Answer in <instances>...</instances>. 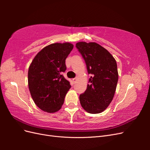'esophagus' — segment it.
<instances>
[{"label":"esophagus","mask_w":150,"mask_h":150,"mask_svg":"<svg viewBox=\"0 0 150 150\" xmlns=\"http://www.w3.org/2000/svg\"><path fill=\"white\" fill-rule=\"evenodd\" d=\"M77 79H78V78H73V79H72V81H73V83H75L76 82Z\"/></svg>","instance_id":"esophagus-1"}]
</instances>
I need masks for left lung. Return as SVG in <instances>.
Instances as JSON below:
<instances>
[{
	"label": "left lung",
	"instance_id": "obj_1",
	"mask_svg": "<svg viewBox=\"0 0 150 150\" xmlns=\"http://www.w3.org/2000/svg\"><path fill=\"white\" fill-rule=\"evenodd\" d=\"M76 48L85 61L88 74H91L85 92L81 94V106L88 112L98 114L104 111L112 101L118 81L115 58L96 42H79Z\"/></svg>",
	"mask_w": 150,
	"mask_h": 150
}]
</instances>
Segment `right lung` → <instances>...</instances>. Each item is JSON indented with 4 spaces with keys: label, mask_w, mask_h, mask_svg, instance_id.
<instances>
[{
    "label": "right lung",
    "mask_w": 150,
    "mask_h": 150,
    "mask_svg": "<svg viewBox=\"0 0 150 150\" xmlns=\"http://www.w3.org/2000/svg\"><path fill=\"white\" fill-rule=\"evenodd\" d=\"M72 49L73 45L69 42L50 44L38 53L29 66L30 95L44 111L55 112L64 103L71 86L62 73L66 70V59Z\"/></svg>",
    "instance_id": "add662e5"
}]
</instances>
